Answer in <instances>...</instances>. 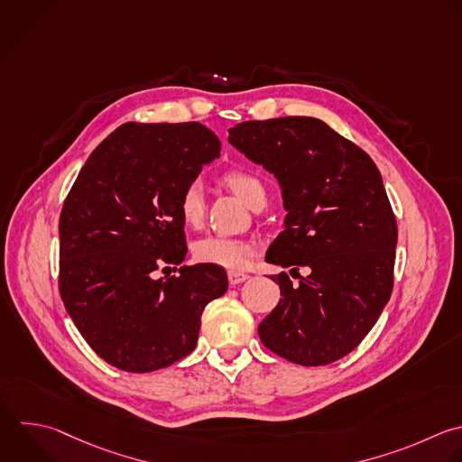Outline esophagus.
<instances>
[{
	"label": "esophagus",
	"instance_id": "obj_1",
	"mask_svg": "<svg viewBox=\"0 0 462 462\" xmlns=\"http://www.w3.org/2000/svg\"><path fill=\"white\" fill-rule=\"evenodd\" d=\"M247 278H249V276H247L245 273H240V271H229V273H227V280H229L231 285H238V283L245 282Z\"/></svg>",
	"mask_w": 462,
	"mask_h": 462
}]
</instances>
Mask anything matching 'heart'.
<instances>
[{"mask_svg":"<svg viewBox=\"0 0 462 462\" xmlns=\"http://www.w3.org/2000/svg\"><path fill=\"white\" fill-rule=\"evenodd\" d=\"M226 186L251 209L267 204V191L262 180L249 171H229L224 177ZM179 213L188 227H199L204 218V188L191 180L179 197ZM254 254V245L247 240L227 236H204L193 244V256L200 263L224 269H244Z\"/></svg>","mask_w":462,"mask_h":462,"instance_id":"heart-1","label":"heart"}]
</instances>
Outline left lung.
<instances>
[{
    "instance_id": "8db88e82",
    "label": "left lung",
    "mask_w": 462,
    "mask_h": 462,
    "mask_svg": "<svg viewBox=\"0 0 462 462\" xmlns=\"http://www.w3.org/2000/svg\"><path fill=\"white\" fill-rule=\"evenodd\" d=\"M227 141L282 189L283 231L265 262L309 271L298 285L285 273L271 276L282 298L258 325L262 343L296 365L341 359L392 294L397 224L377 166L314 117L245 121Z\"/></svg>"
}]
</instances>
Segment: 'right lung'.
<instances>
[{
    "mask_svg": "<svg viewBox=\"0 0 462 462\" xmlns=\"http://www.w3.org/2000/svg\"><path fill=\"white\" fill-rule=\"evenodd\" d=\"M220 157L200 123H126L79 171L60 218V291L87 343L126 372L188 356L204 307L227 291L222 267L197 263L157 276L188 253L180 191Z\"/></svg>",
    "mask_w": 462,
    "mask_h": 462,
    "instance_id": "obj_1",
    "label": "right lung"
}]
</instances>
